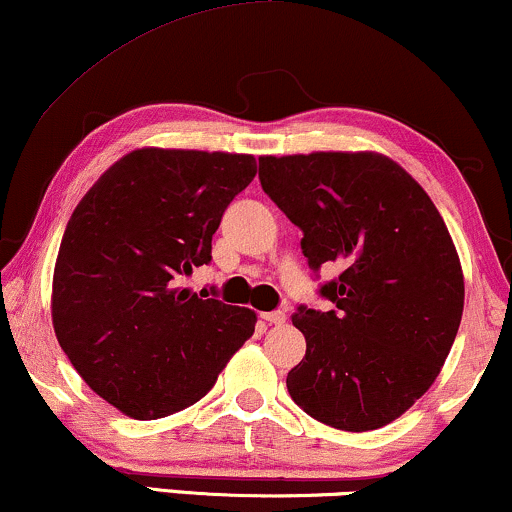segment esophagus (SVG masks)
I'll return each mask as SVG.
<instances>
[{
    "label": "esophagus",
    "mask_w": 512,
    "mask_h": 512,
    "mask_svg": "<svg viewBox=\"0 0 512 512\" xmlns=\"http://www.w3.org/2000/svg\"><path fill=\"white\" fill-rule=\"evenodd\" d=\"M261 318L266 320L268 325H282L287 320V315H285V311H270V313H263Z\"/></svg>",
    "instance_id": "34e87169"
}]
</instances>
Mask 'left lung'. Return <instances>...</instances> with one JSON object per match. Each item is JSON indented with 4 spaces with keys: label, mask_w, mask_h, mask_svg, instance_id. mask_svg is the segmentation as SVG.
<instances>
[{
    "label": "left lung",
    "mask_w": 512,
    "mask_h": 512,
    "mask_svg": "<svg viewBox=\"0 0 512 512\" xmlns=\"http://www.w3.org/2000/svg\"><path fill=\"white\" fill-rule=\"evenodd\" d=\"M263 192L304 232L301 251L332 311L296 306L306 356L296 406L344 432L389 425L432 387L463 315V270L425 189L382 154L261 156Z\"/></svg>",
    "instance_id": "left-lung-1"
}]
</instances>
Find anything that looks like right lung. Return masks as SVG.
<instances>
[{
    "label": "right lung",
    "mask_w": 512,
    "mask_h": 512,
    "mask_svg": "<svg viewBox=\"0 0 512 512\" xmlns=\"http://www.w3.org/2000/svg\"><path fill=\"white\" fill-rule=\"evenodd\" d=\"M256 175L246 154L137 149L75 206L54 268L52 320L87 387L137 420L197 403L256 313L178 289L211 263L225 208Z\"/></svg>",
    "instance_id": "add662e5"
}]
</instances>
